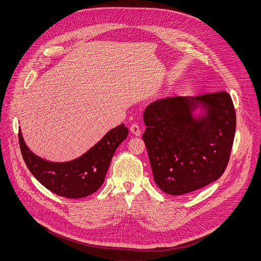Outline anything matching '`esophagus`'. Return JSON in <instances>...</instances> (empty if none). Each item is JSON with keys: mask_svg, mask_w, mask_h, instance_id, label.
Returning <instances> with one entry per match:
<instances>
[{"mask_svg": "<svg viewBox=\"0 0 261 261\" xmlns=\"http://www.w3.org/2000/svg\"><path fill=\"white\" fill-rule=\"evenodd\" d=\"M130 131H131L134 135H136V136H139V135L141 134L140 128H139L138 124H136V123H134V124H132V125L130 126Z\"/></svg>", "mask_w": 261, "mask_h": 261, "instance_id": "obj_1", "label": "esophagus"}]
</instances>
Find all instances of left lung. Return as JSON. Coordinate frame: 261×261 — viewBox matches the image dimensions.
Returning a JSON list of instances; mask_svg holds the SVG:
<instances>
[{
  "label": "left lung",
  "instance_id": "1",
  "mask_svg": "<svg viewBox=\"0 0 261 261\" xmlns=\"http://www.w3.org/2000/svg\"><path fill=\"white\" fill-rule=\"evenodd\" d=\"M198 106L205 114L194 118ZM143 122L154 180L163 192L181 195L198 190L225 171L237 126L227 92L158 99L145 108Z\"/></svg>",
  "mask_w": 261,
  "mask_h": 261
}]
</instances>
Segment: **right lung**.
<instances>
[{
	"label": "right lung",
	"instance_id": "obj_1",
	"mask_svg": "<svg viewBox=\"0 0 261 261\" xmlns=\"http://www.w3.org/2000/svg\"><path fill=\"white\" fill-rule=\"evenodd\" d=\"M127 136L128 128L122 124L108 131L83 156L68 162H50L36 156L27 146L20 130L18 141L25 165L37 180L57 195L82 198L101 187L116 150Z\"/></svg>",
	"mask_w": 261,
	"mask_h": 261
}]
</instances>
